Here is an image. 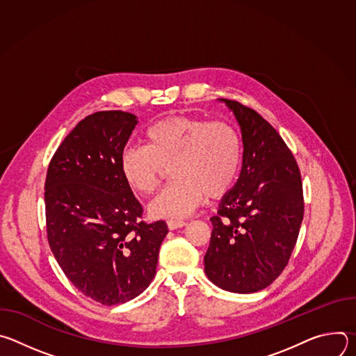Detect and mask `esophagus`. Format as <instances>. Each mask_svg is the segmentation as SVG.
Returning a JSON list of instances; mask_svg holds the SVG:
<instances>
[{"label":"esophagus","mask_w":356,"mask_h":356,"mask_svg":"<svg viewBox=\"0 0 356 356\" xmlns=\"http://www.w3.org/2000/svg\"><path fill=\"white\" fill-rule=\"evenodd\" d=\"M187 222L183 221V220H169L168 221V227L169 229H177V228H181L184 227Z\"/></svg>","instance_id":"obj_1"}]
</instances>
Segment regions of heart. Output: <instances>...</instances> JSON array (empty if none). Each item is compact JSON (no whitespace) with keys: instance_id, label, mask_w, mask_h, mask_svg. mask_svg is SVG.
Returning a JSON list of instances; mask_svg holds the SVG:
<instances>
[{"instance_id":"b5f03b06","label":"heart","mask_w":356,"mask_h":356,"mask_svg":"<svg viewBox=\"0 0 356 356\" xmlns=\"http://www.w3.org/2000/svg\"><path fill=\"white\" fill-rule=\"evenodd\" d=\"M145 145L127 146L120 170L135 193L156 191L165 168L173 181L149 206L156 218H180L204 202L218 198L235 184L242 165V139L224 121L173 115L152 124L143 132Z\"/></svg>"}]
</instances>
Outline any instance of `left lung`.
I'll return each mask as SVG.
<instances>
[{"label":"left lung","mask_w":356,"mask_h":356,"mask_svg":"<svg viewBox=\"0 0 356 356\" xmlns=\"http://www.w3.org/2000/svg\"><path fill=\"white\" fill-rule=\"evenodd\" d=\"M241 127L242 170L211 217L204 270L218 287L255 293L287 266L304 216L297 162L277 131L255 110L224 99Z\"/></svg>","instance_id":"1"}]
</instances>
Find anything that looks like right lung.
<instances>
[{
  "label": "right lung",
  "instance_id": "obj_1",
  "mask_svg": "<svg viewBox=\"0 0 356 356\" xmlns=\"http://www.w3.org/2000/svg\"><path fill=\"white\" fill-rule=\"evenodd\" d=\"M138 124L124 111L81 120L49 163L44 181L49 246L73 286L115 306L139 296L156 275L165 221L145 222L120 170Z\"/></svg>",
  "mask_w": 356,
  "mask_h": 356
}]
</instances>
